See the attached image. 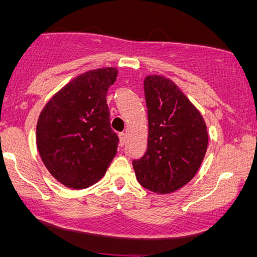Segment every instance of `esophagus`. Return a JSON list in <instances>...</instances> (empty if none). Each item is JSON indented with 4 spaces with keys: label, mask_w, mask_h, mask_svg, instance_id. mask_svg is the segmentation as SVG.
<instances>
[{
    "label": "esophagus",
    "mask_w": 257,
    "mask_h": 257,
    "mask_svg": "<svg viewBox=\"0 0 257 257\" xmlns=\"http://www.w3.org/2000/svg\"><path fill=\"white\" fill-rule=\"evenodd\" d=\"M119 141H120V147H123V145L126 144V141H127V135L123 134V132L119 134Z\"/></svg>",
    "instance_id": "esophagus-1"
}]
</instances>
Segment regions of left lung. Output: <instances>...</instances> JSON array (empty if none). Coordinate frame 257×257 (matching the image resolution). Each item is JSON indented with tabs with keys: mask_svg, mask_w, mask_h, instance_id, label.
<instances>
[{
	"mask_svg": "<svg viewBox=\"0 0 257 257\" xmlns=\"http://www.w3.org/2000/svg\"><path fill=\"white\" fill-rule=\"evenodd\" d=\"M148 149L135 160L138 182L157 194H169L198 173L208 144L204 118L179 87L163 76L144 80Z\"/></svg>",
	"mask_w": 257,
	"mask_h": 257,
	"instance_id": "1",
	"label": "left lung"
}]
</instances>
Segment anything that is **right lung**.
<instances>
[{
    "mask_svg": "<svg viewBox=\"0 0 257 257\" xmlns=\"http://www.w3.org/2000/svg\"><path fill=\"white\" fill-rule=\"evenodd\" d=\"M115 68L87 71L69 82L41 110L37 147L57 181L83 189L104 175L116 155L119 138L110 128L107 91Z\"/></svg>",
    "mask_w": 257,
    "mask_h": 257,
    "instance_id": "obj_1",
    "label": "right lung"
}]
</instances>
